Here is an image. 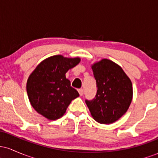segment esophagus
<instances>
[{
    "label": "esophagus",
    "mask_w": 158,
    "mask_h": 158,
    "mask_svg": "<svg viewBox=\"0 0 158 158\" xmlns=\"http://www.w3.org/2000/svg\"><path fill=\"white\" fill-rule=\"evenodd\" d=\"M78 91H79V95H80V96H82L83 94H84V90H83L82 88H81V89H79V90H78Z\"/></svg>",
    "instance_id": "esophagus-1"
}]
</instances>
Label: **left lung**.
I'll return each mask as SVG.
<instances>
[{"label": "left lung", "instance_id": "obj_1", "mask_svg": "<svg viewBox=\"0 0 158 158\" xmlns=\"http://www.w3.org/2000/svg\"><path fill=\"white\" fill-rule=\"evenodd\" d=\"M97 92L93 100H86L92 117L101 124H110L122 117L133 98L129 77L119 64L107 59L91 65Z\"/></svg>", "mask_w": 158, "mask_h": 158}]
</instances>
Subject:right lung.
I'll list each match as a JSON object with an SVG mask.
<instances>
[{
    "label": "right lung",
    "mask_w": 158,
    "mask_h": 158,
    "mask_svg": "<svg viewBox=\"0 0 158 158\" xmlns=\"http://www.w3.org/2000/svg\"><path fill=\"white\" fill-rule=\"evenodd\" d=\"M80 61L79 57L50 56L40 62L29 76L27 92L30 104L49 120L61 118L71 101L79 96L65 74Z\"/></svg>",
    "instance_id": "add662e5"
}]
</instances>
